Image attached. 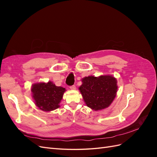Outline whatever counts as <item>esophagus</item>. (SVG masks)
I'll return each mask as SVG.
<instances>
[{
  "instance_id": "esophagus-1",
  "label": "esophagus",
  "mask_w": 157,
  "mask_h": 157,
  "mask_svg": "<svg viewBox=\"0 0 157 157\" xmlns=\"http://www.w3.org/2000/svg\"><path fill=\"white\" fill-rule=\"evenodd\" d=\"M70 89L71 90H76V86H70Z\"/></svg>"
}]
</instances>
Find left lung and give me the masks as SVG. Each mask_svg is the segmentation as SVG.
Here are the masks:
<instances>
[{
    "label": "left lung",
    "mask_w": 157,
    "mask_h": 157,
    "mask_svg": "<svg viewBox=\"0 0 157 157\" xmlns=\"http://www.w3.org/2000/svg\"><path fill=\"white\" fill-rule=\"evenodd\" d=\"M81 80L80 92L85 104L94 111L107 108L117 96V80L112 75L88 76Z\"/></svg>",
    "instance_id": "8db88e82"
}]
</instances>
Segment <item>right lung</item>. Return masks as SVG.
Returning <instances> with one entry per match:
<instances>
[{"label":"right lung","mask_w":157,"mask_h":157,"mask_svg":"<svg viewBox=\"0 0 157 157\" xmlns=\"http://www.w3.org/2000/svg\"><path fill=\"white\" fill-rule=\"evenodd\" d=\"M32 98L40 110L50 112L60 107L65 88L57 86L52 81L35 83L31 86Z\"/></svg>","instance_id":"1"}]
</instances>
